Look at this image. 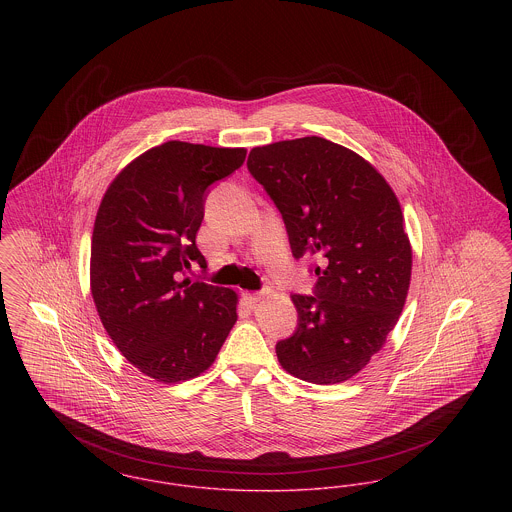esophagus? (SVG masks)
<instances>
[{
    "label": "esophagus",
    "instance_id": "1",
    "mask_svg": "<svg viewBox=\"0 0 512 512\" xmlns=\"http://www.w3.org/2000/svg\"><path fill=\"white\" fill-rule=\"evenodd\" d=\"M266 295H268V291H258V293H246V295H244V299H246V303H248V305H256V303H258V301H262V299H264Z\"/></svg>",
    "mask_w": 512,
    "mask_h": 512
}]
</instances>
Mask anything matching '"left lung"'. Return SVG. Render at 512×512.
Returning <instances> with one entry per match:
<instances>
[{
  "mask_svg": "<svg viewBox=\"0 0 512 512\" xmlns=\"http://www.w3.org/2000/svg\"><path fill=\"white\" fill-rule=\"evenodd\" d=\"M248 171L279 209L293 256L314 254V295H291L299 322L275 353L289 375L336 384L386 343L408 297L402 207L371 163L324 137L254 147Z\"/></svg>",
  "mask_w": 512,
  "mask_h": 512,
  "instance_id": "1",
  "label": "left lung"
}]
</instances>
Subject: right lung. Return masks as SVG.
<instances>
[{
  "label": "right lung",
  "instance_id": "right-lung-1",
  "mask_svg": "<svg viewBox=\"0 0 512 512\" xmlns=\"http://www.w3.org/2000/svg\"><path fill=\"white\" fill-rule=\"evenodd\" d=\"M246 149L167 141L120 172L99 205L91 293L104 330L143 375L172 384L202 375L237 322V293L184 277L194 262L207 188Z\"/></svg>",
  "mask_w": 512,
  "mask_h": 512
}]
</instances>
